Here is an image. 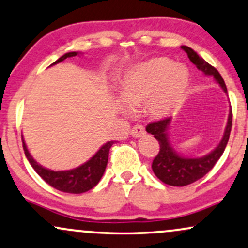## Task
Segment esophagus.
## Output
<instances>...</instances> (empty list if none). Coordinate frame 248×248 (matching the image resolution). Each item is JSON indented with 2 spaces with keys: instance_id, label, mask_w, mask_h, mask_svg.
Here are the masks:
<instances>
[{
  "instance_id": "esophagus-1",
  "label": "esophagus",
  "mask_w": 248,
  "mask_h": 248,
  "mask_svg": "<svg viewBox=\"0 0 248 248\" xmlns=\"http://www.w3.org/2000/svg\"><path fill=\"white\" fill-rule=\"evenodd\" d=\"M145 129L142 125H135V126L131 129V135L133 137H136V138H139V137H142L145 135Z\"/></svg>"
}]
</instances>
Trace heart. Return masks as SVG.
<instances>
[{
  "mask_svg": "<svg viewBox=\"0 0 248 248\" xmlns=\"http://www.w3.org/2000/svg\"><path fill=\"white\" fill-rule=\"evenodd\" d=\"M188 86L189 72L185 66L155 57L132 67L124 75L119 95L125 106L144 104L145 112L151 117L165 118L181 107Z\"/></svg>",
  "mask_w": 248,
  "mask_h": 248,
  "instance_id": "obj_1",
  "label": "heart"
}]
</instances>
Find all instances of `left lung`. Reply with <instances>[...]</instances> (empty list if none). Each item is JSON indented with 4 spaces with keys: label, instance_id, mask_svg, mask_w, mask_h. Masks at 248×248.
Here are the masks:
<instances>
[{
    "label": "left lung",
    "instance_id": "8db88e82",
    "mask_svg": "<svg viewBox=\"0 0 248 248\" xmlns=\"http://www.w3.org/2000/svg\"><path fill=\"white\" fill-rule=\"evenodd\" d=\"M181 48L187 53L188 58L197 67L199 71L204 73L205 75H212L224 92L228 93L222 75L215 67L209 65L193 48L188 47V46H182ZM170 121V117L164 118L158 122H152L146 126L147 132L153 135L160 145L159 153L156 154L152 162V170L160 181L166 183V185L174 186V187H183V186H188L197 181V180L202 179L205 174H208L214 168L215 164L222 156L224 150L228 145L230 132H231L232 110H230L228 124H226L225 131H224L222 140L214 151H211L204 156H201V158H186V156L180 155L175 151V148L171 146L170 137H168Z\"/></svg>",
    "mask_w": 248,
    "mask_h": 248
}]
</instances>
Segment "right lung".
Masks as SVG:
<instances>
[{
	"label": "right lung",
	"mask_w": 248,
	"mask_h": 248,
	"mask_svg": "<svg viewBox=\"0 0 248 248\" xmlns=\"http://www.w3.org/2000/svg\"><path fill=\"white\" fill-rule=\"evenodd\" d=\"M75 55H78V52H68V53L60 57L59 59L52 63V65L61 62V61L67 59V58L75 57ZM22 141L26 159L29 160V162H30L32 167H33V170L37 171L38 175L42 177L46 183H48L51 187L58 189V190L60 191H63V193L69 194L86 193V191L93 189L98 182H100L101 177L103 176L104 170H106L108 158H109L110 147H111L113 144V141H108L107 144H104L103 146L96 152V154L92 159L88 160L87 162H84L83 165L74 168V170L54 171L40 166L36 160L32 158L31 154L29 153L28 148H26L23 136Z\"/></svg>",
	"instance_id": "right-lung-1"
}]
</instances>
